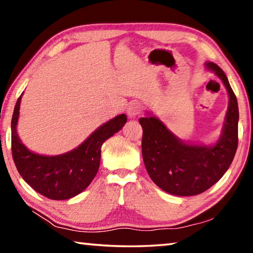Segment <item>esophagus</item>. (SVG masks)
<instances>
[{
  "mask_svg": "<svg viewBox=\"0 0 253 253\" xmlns=\"http://www.w3.org/2000/svg\"><path fill=\"white\" fill-rule=\"evenodd\" d=\"M142 110H143V107L139 104V102L132 101L127 107V115L130 118H134L137 116V115H139L140 113H142Z\"/></svg>",
  "mask_w": 253,
  "mask_h": 253,
  "instance_id": "1",
  "label": "esophagus"
}]
</instances>
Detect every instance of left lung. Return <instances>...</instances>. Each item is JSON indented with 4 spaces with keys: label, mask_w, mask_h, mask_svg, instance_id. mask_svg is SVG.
Listing matches in <instances>:
<instances>
[{
    "label": "left lung",
    "mask_w": 253,
    "mask_h": 253,
    "mask_svg": "<svg viewBox=\"0 0 253 253\" xmlns=\"http://www.w3.org/2000/svg\"><path fill=\"white\" fill-rule=\"evenodd\" d=\"M207 67L223 81L230 98L223 134L214 146L183 143L157 118H139L145 168L158 187L173 195L191 196L207 191L228 170L238 148L237 97L223 70L213 62H207Z\"/></svg>",
    "instance_id": "8db88e82"
}]
</instances>
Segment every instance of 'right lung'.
Segmentation results:
<instances>
[{
	"label": "right lung",
	"mask_w": 253,
	"mask_h": 253,
	"mask_svg": "<svg viewBox=\"0 0 253 253\" xmlns=\"http://www.w3.org/2000/svg\"><path fill=\"white\" fill-rule=\"evenodd\" d=\"M21 96L11 122V148L16 169L24 181L45 198H74L88 187L96 176L100 164L101 145L122 129L127 122L126 115L122 114L104 124L74 151L58 156H43L29 151L16 134Z\"/></svg>",
	"instance_id": "right-lung-1"
}]
</instances>
